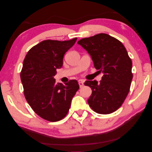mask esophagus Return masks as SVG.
Instances as JSON below:
<instances>
[{"label": "esophagus", "instance_id": "1", "mask_svg": "<svg viewBox=\"0 0 152 152\" xmlns=\"http://www.w3.org/2000/svg\"><path fill=\"white\" fill-rule=\"evenodd\" d=\"M79 87H80L81 88V87L84 86L83 81H82V80H79Z\"/></svg>", "mask_w": 152, "mask_h": 152}]
</instances>
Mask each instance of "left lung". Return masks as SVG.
<instances>
[{"label": "left lung", "instance_id": "1", "mask_svg": "<svg viewBox=\"0 0 152 152\" xmlns=\"http://www.w3.org/2000/svg\"><path fill=\"white\" fill-rule=\"evenodd\" d=\"M91 55L94 66L103 73L102 79L86 81L91 88L88 102L95 112L110 114L121 107L129 91L132 62L124 45L114 37L99 33L77 42Z\"/></svg>", "mask_w": 152, "mask_h": 152}]
</instances>
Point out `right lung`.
<instances>
[{"mask_svg": "<svg viewBox=\"0 0 152 152\" xmlns=\"http://www.w3.org/2000/svg\"><path fill=\"white\" fill-rule=\"evenodd\" d=\"M77 39L45 40L32 47L24 59L20 79L25 99L34 112L47 121L65 118L79 89L77 80L63 85L56 83L54 79L56 69L62 67L64 55Z\"/></svg>", "mask_w": 152, "mask_h": 152, "instance_id": "add662e5", "label": "right lung"}]
</instances>
